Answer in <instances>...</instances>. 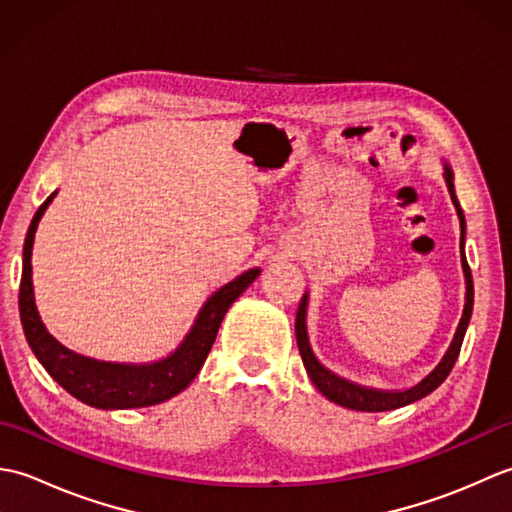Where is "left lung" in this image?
I'll list each match as a JSON object with an SVG mask.
<instances>
[{"label":"left lung","mask_w":512,"mask_h":512,"mask_svg":"<svg viewBox=\"0 0 512 512\" xmlns=\"http://www.w3.org/2000/svg\"><path fill=\"white\" fill-rule=\"evenodd\" d=\"M444 182H447V189L451 193V202L458 211L460 217V257H462V270H464V284H466V295H464V310H462V319L458 323V330L453 334V341L447 347V352L440 358V363L431 369V372L424 376L420 383L411 385L407 389H374V387H365L352 383L339 374L330 372L328 367L319 363V358L314 356L310 339H308V292L303 295L299 310H297V319H295V336H297V345H299V354L303 358V367L312 380V385L317 387L321 394L341 405L345 409H354V411H391V409H400L405 405H411L424 396H429L431 391H436L444 378L451 374V369L458 361L460 347L464 341L466 328H469L471 314H473V277H471V268L466 264V255H464V239H466V222H464V213L460 209V202L455 198V189H453V171L451 167L444 162Z\"/></svg>","instance_id":"obj_1"}]
</instances>
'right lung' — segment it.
Masks as SVG:
<instances>
[{
  "mask_svg": "<svg viewBox=\"0 0 512 512\" xmlns=\"http://www.w3.org/2000/svg\"><path fill=\"white\" fill-rule=\"evenodd\" d=\"M54 191L32 217L24 242V268H21L19 286V317L24 325L26 341L35 352L39 363L57 383L76 400L96 409H136L165 402L191 385L198 376L206 356L215 343L224 314L233 301L253 284L262 270L250 268L246 273L228 281L204 301L198 317L182 343L169 356L151 363H112L76 354L61 345L43 325L35 306V288H32V244L41 215L54 200Z\"/></svg>",
  "mask_w": 512,
  "mask_h": 512,
  "instance_id": "obj_1",
  "label": "right lung"
}]
</instances>
